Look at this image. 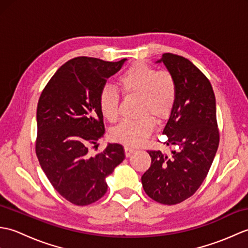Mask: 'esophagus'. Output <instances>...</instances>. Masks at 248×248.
<instances>
[{
    "label": "esophagus",
    "instance_id": "obj_1",
    "mask_svg": "<svg viewBox=\"0 0 248 248\" xmlns=\"http://www.w3.org/2000/svg\"><path fill=\"white\" fill-rule=\"evenodd\" d=\"M124 151H125V155L127 156H130L131 155L133 154V152L135 151V148L132 146H129V145H125L124 146Z\"/></svg>",
    "mask_w": 248,
    "mask_h": 248
}]
</instances>
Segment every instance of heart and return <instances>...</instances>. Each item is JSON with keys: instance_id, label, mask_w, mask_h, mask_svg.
<instances>
[{"instance_id": "b5f03b06", "label": "heart", "mask_w": 248, "mask_h": 248, "mask_svg": "<svg viewBox=\"0 0 248 248\" xmlns=\"http://www.w3.org/2000/svg\"><path fill=\"white\" fill-rule=\"evenodd\" d=\"M117 86L124 96H138V109L143 114L136 119H127L115 127V140L128 145H139L154 130L149 112L156 119L170 115L178 99L176 78L168 71H157L155 67L138 62L125 69L117 78ZM98 105L103 117L115 123L118 118L119 94L116 88L105 84L98 93Z\"/></svg>"}]
</instances>
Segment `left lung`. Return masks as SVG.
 <instances>
[{"instance_id":"obj_1","label":"left lung","mask_w":248,"mask_h":248,"mask_svg":"<svg viewBox=\"0 0 248 248\" xmlns=\"http://www.w3.org/2000/svg\"><path fill=\"white\" fill-rule=\"evenodd\" d=\"M164 62L176 78L177 103L163 130L164 144L176 147L170 155L151 150V165L141 183L156 202L176 204L191 197L207 177L219 144L217 104L211 83L192 62L164 53Z\"/></svg>"}]
</instances>
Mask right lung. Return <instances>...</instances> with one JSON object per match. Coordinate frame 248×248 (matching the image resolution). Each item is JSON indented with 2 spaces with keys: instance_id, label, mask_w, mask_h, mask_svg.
<instances>
[{
  "instance_id": "obj_1",
  "label": "right lung",
  "mask_w": 248,
  "mask_h": 248,
  "mask_svg": "<svg viewBox=\"0 0 248 248\" xmlns=\"http://www.w3.org/2000/svg\"><path fill=\"white\" fill-rule=\"evenodd\" d=\"M124 61L76 57L57 69L40 94L36 155L53 187L73 204L101 198L108 191L105 178L124 160V147L116 143L89 154V146L104 135L99 91Z\"/></svg>"
}]
</instances>
